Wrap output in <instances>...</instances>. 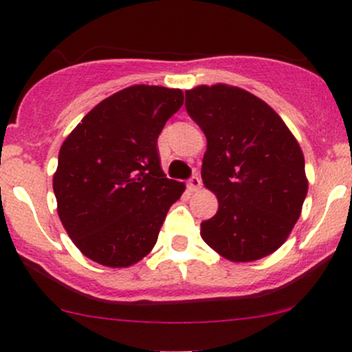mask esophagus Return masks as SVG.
Listing matches in <instances>:
<instances>
[{
  "instance_id": "esophagus-1",
  "label": "esophagus",
  "mask_w": 352,
  "mask_h": 352,
  "mask_svg": "<svg viewBox=\"0 0 352 352\" xmlns=\"http://www.w3.org/2000/svg\"><path fill=\"white\" fill-rule=\"evenodd\" d=\"M187 185H188V188L192 190V192H197V190H200V187H201V179L199 175H192L188 179Z\"/></svg>"
}]
</instances>
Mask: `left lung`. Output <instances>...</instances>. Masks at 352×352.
Masks as SVG:
<instances>
[{
    "mask_svg": "<svg viewBox=\"0 0 352 352\" xmlns=\"http://www.w3.org/2000/svg\"><path fill=\"white\" fill-rule=\"evenodd\" d=\"M185 109L207 137L201 180L218 199L215 217L200 225L204 241L238 263L276 252L308 193L300 144L268 104L240 87L185 91Z\"/></svg>",
    "mask_w": 352,
    "mask_h": 352,
    "instance_id": "obj_1",
    "label": "left lung"
}]
</instances>
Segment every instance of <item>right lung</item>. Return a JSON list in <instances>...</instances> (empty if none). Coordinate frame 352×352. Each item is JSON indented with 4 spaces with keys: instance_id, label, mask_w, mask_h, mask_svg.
<instances>
[{
    "instance_id": "obj_1",
    "label": "right lung",
    "mask_w": 352,
    "mask_h": 352,
    "mask_svg": "<svg viewBox=\"0 0 352 352\" xmlns=\"http://www.w3.org/2000/svg\"><path fill=\"white\" fill-rule=\"evenodd\" d=\"M184 104L180 89L131 86L104 99L60 145L52 179L58 213L96 263L125 268L153 248L182 182L160 167L157 139Z\"/></svg>"
}]
</instances>
